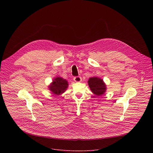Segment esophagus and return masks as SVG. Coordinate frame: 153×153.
I'll use <instances>...</instances> for the list:
<instances>
[{
	"label": "esophagus",
	"instance_id": "1",
	"mask_svg": "<svg viewBox=\"0 0 153 153\" xmlns=\"http://www.w3.org/2000/svg\"><path fill=\"white\" fill-rule=\"evenodd\" d=\"M73 80H74V81L75 82H82V78H81V77H80V76L74 77V79H73Z\"/></svg>",
	"mask_w": 153,
	"mask_h": 153
}]
</instances>
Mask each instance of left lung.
Segmentation results:
<instances>
[{
	"label": "left lung",
	"instance_id": "left-lung-1",
	"mask_svg": "<svg viewBox=\"0 0 153 153\" xmlns=\"http://www.w3.org/2000/svg\"><path fill=\"white\" fill-rule=\"evenodd\" d=\"M88 83L92 93L100 96L105 94L106 91V85L103 79L98 77H92L88 80Z\"/></svg>",
	"mask_w": 153,
	"mask_h": 153
}]
</instances>
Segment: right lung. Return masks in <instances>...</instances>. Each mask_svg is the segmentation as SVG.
Here are the masks:
<instances>
[{"label": "right lung", "instance_id": "1", "mask_svg": "<svg viewBox=\"0 0 153 153\" xmlns=\"http://www.w3.org/2000/svg\"><path fill=\"white\" fill-rule=\"evenodd\" d=\"M68 86V82L61 77H54L53 82L48 86V90L52 94L59 96L65 93Z\"/></svg>", "mask_w": 153, "mask_h": 153}]
</instances>
